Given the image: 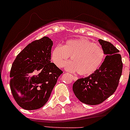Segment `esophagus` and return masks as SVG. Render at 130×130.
Returning a JSON list of instances; mask_svg holds the SVG:
<instances>
[{
	"mask_svg": "<svg viewBox=\"0 0 130 130\" xmlns=\"http://www.w3.org/2000/svg\"><path fill=\"white\" fill-rule=\"evenodd\" d=\"M72 80H73L74 81H76L77 79H78V77H75V76H72Z\"/></svg>",
	"mask_w": 130,
	"mask_h": 130,
	"instance_id": "1",
	"label": "esophagus"
}]
</instances>
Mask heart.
Here are the masks:
<instances>
[{
	"label": "heart",
	"mask_w": 130,
	"mask_h": 130,
	"mask_svg": "<svg viewBox=\"0 0 130 130\" xmlns=\"http://www.w3.org/2000/svg\"><path fill=\"white\" fill-rule=\"evenodd\" d=\"M69 57L72 62L67 65L68 70L89 76L101 67L106 53L101 46L86 38L69 40L63 47L57 46L52 52V60L58 67H65Z\"/></svg>",
	"instance_id": "heart-1"
}]
</instances>
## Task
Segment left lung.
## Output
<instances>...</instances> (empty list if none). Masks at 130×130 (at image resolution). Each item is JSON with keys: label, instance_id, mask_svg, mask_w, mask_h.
I'll return each instance as SVG.
<instances>
[{"label": "left lung", "instance_id": "obj_1", "mask_svg": "<svg viewBox=\"0 0 130 130\" xmlns=\"http://www.w3.org/2000/svg\"><path fill=\"white\" fill-rule=\"evenodd\" d=\"M99 42L106 55L103 65L94 73L79 78L73 84L77 99L89 105L101 104L114 94L123 70L120 51L109 42L103 40Z\"/></svg>", "mask_w": 130, "mask_h": 130}]
</instances>
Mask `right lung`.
Returning a JSON list of instances; mask_svg holds the SVG:
<instances>
[{
    "label": "right lung",
    "instance_id": "add662e5",
    "mask_svg": "<svg viewBox=\"0 0 130 130\" xmlns=\"http://www.w3.org/2000/svg\"><path fill=\"white\" fill-rule=\"evenodd\" d=\"M53 41L44 36L26 46L14 60L10 72V87L14 100L22 108L43 107L63 72L51 63Z\"/></svg>",
    "mask_w": 130,
    "mask_h": 130
}]
</instances>
